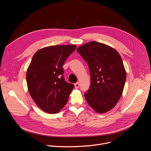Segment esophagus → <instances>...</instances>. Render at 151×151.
<instances>
[{
  "mask_svg": "<svg viewBox=\"0 0 151 151\" xmlns=\"http://www.w3.org/2000/svg\"><path fill=\"white\" fill-rule=\"evenodd\" d=\"M75 87L76 89H78L79 87V82H76V83H75Z\"/></svg>",
  "mask_w": 151,
  "mask_h": 151,
  "instance_id": "34e87169",
  "label": "esophagus"
}]
</instances>
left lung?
I'll list each match as a JSON object with an SVG mask.
<instances>
[{"mask_svg":"<svg viewBox=\"0 0 151 151\" xmlns=\"http://www.w3.org/2000/svg\"><path fill=\"white\" fill-rule=\"evenodd\" d=\"M88 63L91 76L89 90L84 94L88 104L97 112L112 109L122 96L126 72L119 54L113 48L92 41L77 49Z\"/></svg>","mask_w":151,"mask_h":151,"instance_id":"1","label":"left lung"}]
</instances>
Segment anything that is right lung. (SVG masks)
I'll list each match as a JSON object with an SVG mask.
<instances>
[{"label": "right lung", "mask_w": 151, "mask_h": 151, "mask_svg": "<svg viewBox=\"0 0 151 151\" xmlns=\"http://www.w3.org/2000/svg\"><path fill=\"white\" fill-rule=\"evenodd\" d=\"M76 48L74 45H55L34 54L27 70V84L32 98L43 111L56 114L67 103L74 85L64 79L63 66Z\"/></svg>", "instance_id": "1"}]
</instances>
